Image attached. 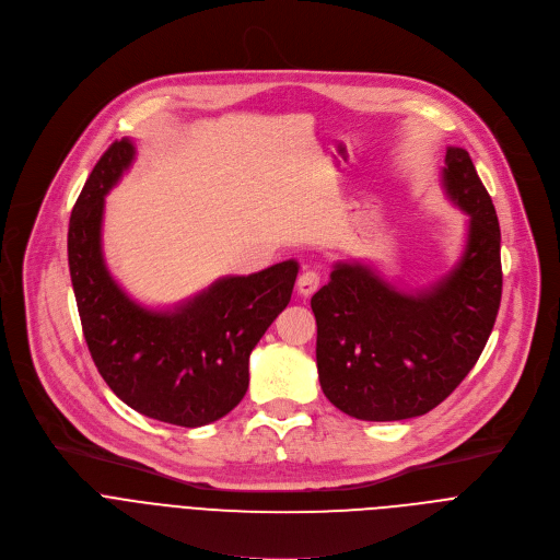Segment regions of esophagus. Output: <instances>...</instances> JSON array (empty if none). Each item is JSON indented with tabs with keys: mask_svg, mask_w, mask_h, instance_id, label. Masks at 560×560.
Here are the masks:
<instances>
[{
	"mask_svg": "<svg viewBox=\"0 0 560 560\" xmlns=\"http://www.w3.org/2000/svg\"><path fill=\"white\" fill-rule=\"evenodd\" d=\"M318 285H322V275H318L316 270H305L299 281H296V290L301 296H310L318 290Z\"/></svg>",
	"mask_w": 560,
	"mask_h": 560,
	"instance_id": "obj_1",
	"label": "esophagus"
}]
</instances>
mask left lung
I'll list each match as a JSON object with an SVG mask.
<instances>
[{"instance_id": "obj_1", "label": "left lung", "mask_w": 560, "mask_h": 560, "mask_svg": "<svg viewBox=\"0 0 560 560\" xmlns=\"http://www.w3.org/2000/svg\"><path fill=\"white\" fill-rule=\"evenodd\" d=\"M443 188L467 212L458 264L408 294L365 264H335L310 305L318 383L361 421H404L434 410L481 357L501 305L499 217L467 150L445 152Z\"/></svg>"}]
</instances>
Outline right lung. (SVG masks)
Listing matches in <instances>:
<instances>
[{"label":"right lung","instance_id":"obj_1","mask_svg":"<svg viewBox=\"0 0 560 560\" xmlns=\"http://www.w3.org/2000/svg\"><path fill=\"white\" fill-rule=\"evenodd\" d=\"M135 159L115 141L93 168L68 225V266L91 357L108 387L143 417L199 428L242 401L250 352L290 303L296 261L223 277L173 310L132 301L106 268L104 197Z\"/></svg>","mask_w":560,"mask_h":560}]
</instances>
